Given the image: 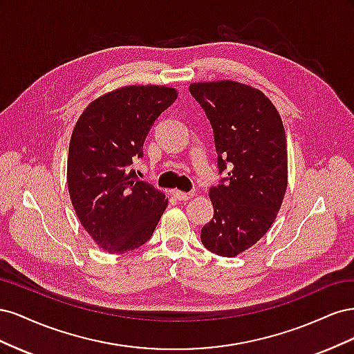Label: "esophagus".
<instances>
[{
	"instance_id": "1",
	"label": "esophagus",
	"mask_w": 354,
	"mask_h": 354,
	"mask_svg": "<svg viewBox=\"0 0 354 354\" xmlns=\"http://www.w3.org/2000/svg\"><path fill=\"white\" fill-rule=\"evenodd\" d=\"M174 196L178 201H189L195 196V192H181V190H176L174 192Z\"/></svg>"
}]
</instances>
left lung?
<instances>
[{
    "label": "left lung",
    "instance_id": "obj_1",
    "mask_svg": "<svg viewBox=\"0 0 354 354\" xmlns=\"http://www.w3.org/2000/svg\"><path fill=\"white\" fill-rule=\"evenodd\" d=\"M189 91L214 130L221 185L209 189L214 217L201 230L207 250L236 257L259 242L281 209L288 186L281 115L259 88L238 81L194 82Z\"/></svg>",
    "mask_w": 354,
    "mask_h": 354
}]
</instances>
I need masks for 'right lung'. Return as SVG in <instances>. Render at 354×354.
Segmentation results:
<instances>
[{
  "instance_id": "right-lung-1",
  "label": "right lung",
  "mask_w": 354,
  "mask_h": 354,
  "mask_svg": "<svg viewBox=\"0 0 354 354\" xmlns=\"http://www.w3.org/2000/svg\"><path fill=\"white\" fill-rule=\"evenodd\" d=\"M177 95L165 85H125L93 100L73 127L69 196L82 227L111 254L146 243L168 205L164 192L138 180L130 165Z\"/></svg>"
}]
</instances>
